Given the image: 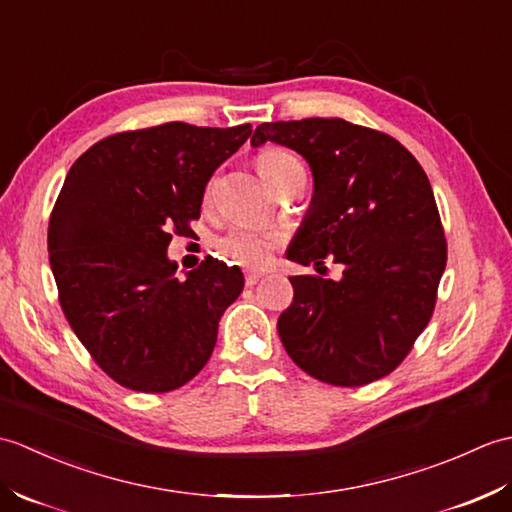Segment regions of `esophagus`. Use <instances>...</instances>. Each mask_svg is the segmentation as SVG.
Here are the masks:
<instances>
[{
  "label": "esophagus",
  "instance_id": "obj_1",
  "mask_svg": "<svg viewBox=\"0 0 512 512\" xmlns=\"http://www.w3.org/2000/svg\"><path fill=\"white\" fill-rule=\"evenodd\" d=\"M262 275H264L262 270H246V277H244L246 279V286H255L257 281L262 279Z\"/></svg>",
  "mask_w": 512,
  "mask_h": 512
}]
</instances>
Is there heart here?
<instances>
[{
    "label": "heart",
    "mask_w": 512,
    "mask_h": 512,
    "mask_svg": "<svg viewBox=\"0 0 512 512\" xmlns=\"http://www.w3.org/2000/svg\"><path fill=\"white\" fill-rule=\"evenodd\" d=\"M299 160L286 149H266L257 156V171L268 184H275L290 167H297ZM277 244V237L257 231V228H233L228 231L217 248L224 257L242 266H264Z\"/></svg>",
    "instance_id": "obj_1"
}]
</instances>
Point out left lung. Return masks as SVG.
<instances>
[{"label":"left lung","mask_w":512,"mask_h":512,"mask_svg":"<svg viewBox=\"0 0 512 512\" xmlns=\"http://www.w3.org/2000/svg\"><path fill=\"white\" fill-rule=\"evenodd\" d=\"M277 143L312 171L290 262L343 266L339 281L295 275L277 330L303 372L358 387L400 365L436 306L447 242L427 173L396 138L343 118L264 123L250 145Z\"/></svg>","instance_id":"8db88e82"}]
</instances>
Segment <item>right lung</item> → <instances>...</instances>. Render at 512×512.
<instances>
[{
  "instance_id": "1",
  "label": "right lung",
  "mask_w": 512,
  "mask_h": 512,
  "mask_svg": "<svg viewBox=\"0 0 512 512\" xmlns=\"http://www.w3.org/2000/svg\"><path fill=\"white\" fill-rule=\"evenodd\" d=\"M250 125L165 123L103 138L65 176L48 253L65 319L118 385L178 389L213 354L217 325L244 275L213 257L178 279L171 233L198 220L206 182Z\"/></svg>"
}]
</instances>
